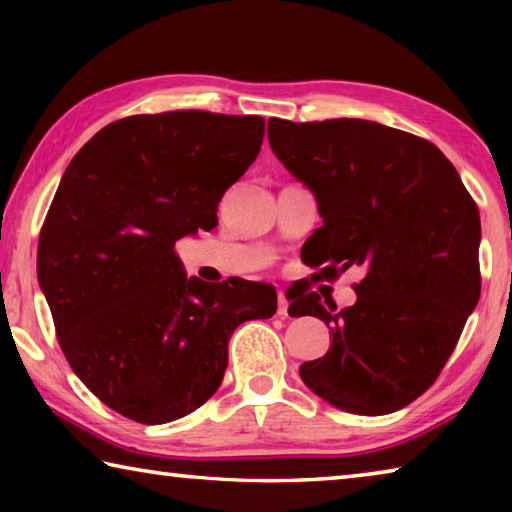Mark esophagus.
Returning <instances> with one entry per match:
<instances>
[{
  "mask_svg": "<svg viewBox=\"0 0 512 512\" xmlns=\"http://www.w3.org/2000/svg\"><path fill=\"white\" fill-rule=\"evenodd\" d=\"M277 316L282 318L289 316V300L284 296V291H277Z\"/></svg>",
  "mask_w": 512,
  "mask_h": 512,
  "instance_id": "obj_1",
  "label": "esophagus"
}]
</instances>
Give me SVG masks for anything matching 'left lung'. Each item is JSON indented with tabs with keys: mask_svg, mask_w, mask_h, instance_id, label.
Instances as JSON below:
<instances>
[{
	"mask_svg": "<svg viewBox=\"0 0 512 512\" xmlns=\"http://www.w3.org/2000/svg\"><path fill=\"white\" fill-rule=\"evenodd\" d=\"M268 142L316 194L309 266L325 280L363 268L352 307L309 293L298 311L332 336L302 381L348 413L402 409L438 379L479 302V207L436 144L377 121L273 117Z\"/></svg>",
	"mask_w": 512,
	"mask_h": 512,
	"instance_id": "1",
	"label": "left lung"
}]
</instances>
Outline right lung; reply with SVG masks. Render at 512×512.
<instances>
[{
  "mask_svg": "<svg viewBox=\"0 0 512 512\" xmlns=\"http://www.w3.org/2000/svg\"><path fill=\"white\" fill-rule=\"evenodd\" d=\"M264 119L173 110L112 121L74 155L42 223L38 280L69 366L126 418L164 424L205 404L244 320L275 289L185 277L176 241L212 230L216 207L262 149Z\"/></svg>",
  "mask_w": 512,
  "mask_h": 512,
  "instance_id": "1",
  "label": "right lung"
}]
</instances>
